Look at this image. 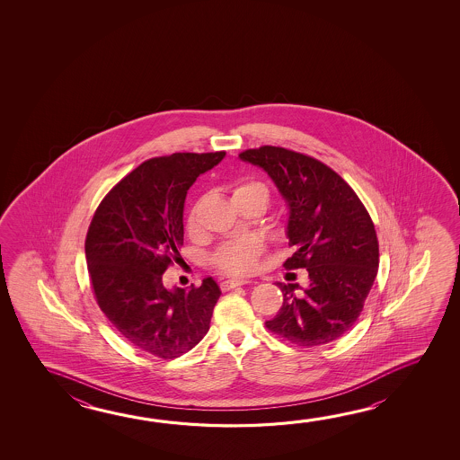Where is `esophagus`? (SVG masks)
<instances>
[{
    "label": "esophagus",
    "instance_id": "esophagus-1",
    "mask_svg": "<svg viewBox=\"0 0 460 460\" xmlns=\"http://www.w3.org/2000/svg\"><path fill=\"white\" fill-rule=\"evenodd\" d=\"M250 281H245V279H227V281H223L219 284V288L221 290H229L234 289V288H239V286H243V284H249Z\"/></svg>",
    "mask_w": 460,
    "mask_h": 460
}]
</instances>
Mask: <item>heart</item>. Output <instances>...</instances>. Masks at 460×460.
<instances>
[{"label":"heart","instance_id":"b5f03b06","mask_svg":"<svg viewBox=\"0 0 460 460\" xmlns=\"http://www.w3.org/2000/svg\"><path fill=\"white\" fill-rule=\"evenodd\" d=\"M250 192H260L268 199L266 187L260 182H245L234 190L235 195L250 194ZM203 200H199L192 207V210L187 217V227L189 231H197L200 226V211H202ZM263 242L257 237H245L241 241L227 242L223 247H219L213 257L211 263L218 268L221 273L231 274V276H245L253 273L257 270L258 257L263 252Z\"/></svg>","mask_w":460,"mask_h":460}]
</instances>
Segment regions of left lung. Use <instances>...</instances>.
I'll use <instances>...</instances> for the list:
<instances>
[{"mask_svg":"<svg viewBox=\"0 0 460 460\" xmlns=\"http://www.w3.org/2000/svg\"><path fill=\"white\" fill-rule=\"evenodd\" d=\"M242 162L265 171L289 210L288 239L296 247L288 270L305 268L310 284L276 282L284 302L266 328L297 346L341 338L360 316L378 273L376 231L368 211L338 172L282 146L250 148Z\"/></svg>","mask_w":460,"mask_h":460,"instance_id":"1","label":"left lung"}]
</instances>
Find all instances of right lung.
I'll use <instances>...</instances> for the list:
<instances>
[{
	"label": "right lung",
	"mask_w": 460,
	"mask_h": 460,
	"mask_svg": "<svg viewBox=\"0 0 460 460\" xmlns=\"http://www.w3.org/2000/svg\"><path fill=\"white\" fill-rule=\"evenodd\" d=\"M225 156L172 154L142 163L108 192L90 223L85 257L98 306L122 338L155 357L186 354L210 330L221 296L215 279L166 289L163 273L181 260L187 190Z\"/></svg>",
	"instance_id": "right-lung-1"
}]
</instances>
